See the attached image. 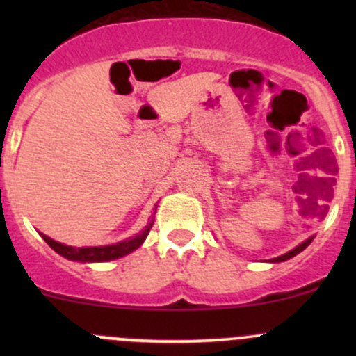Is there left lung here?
<instances>
[{
    "instance_id": "obj_1",
    "label": "left lung",
    "mask_w": 356,
    "mask_h": 356,
    "mask_svg": "<svg viewBox=\"0 0 356 356\" xmlns=\"http://www.w3.org/2000/svg\"><path fill=\"white\" fill-rule=\"evenodd\" d=\"M313 241V238H309V239H306L305 243H301L300 246H296L295 249H293V251H289V252H286V254H283V256H280V257H275V259H271L273 263H280V261H286V259H289V257H293V256H296L298 252H301L303 251L305 248H308L309 246V243H312Z\"/></svg>"
}]
</instances>
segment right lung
Returning a JSON list of instances; mask_svg holds the SVG:
<instances>
[{
    "mask_svg": "<svg viewBox=\"0 0 356 356\" xmlns=\"http://www.w3.org/2000/svg\"><path fill=\"white\" fill-rule=\"evenodd\" d=\"M150 227H152V222L145 227L140 234L134 236L132 239H127L124 243L118 244H112V246H100V248H72V246H65V244L56 243L48 238V236H43V239L47 241L48 246H50L53 251H56L58 254H61L67 259L72 261H81V263H99V261H112V259H118V257L129 254V252L136 251V249L144 243V239L149 234Z\"/></svg>",
    "mask_w": 356,
    "mask_h": 356,
    "instance_id": "obj_1",
    "label": "right lung"
}]
</instances>
